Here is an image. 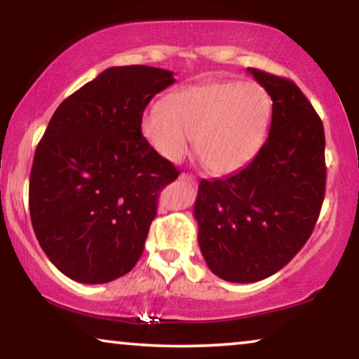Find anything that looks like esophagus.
<instances>
[{
  "mask_svg": "<svg viewBox=\"0 0 359 359\" xmlns=\"http://www.w3.org/2000/svg\"><path fill=\"white\" fill-rule=\"evenodd\" d=\"M180 178L183 180V181H188V183H191V184H194V183H196V178H194V176H191V175H188V173H183V175L180 176Z\"/></svg>",
  "mask_w": 359,
  "mask_h": 359,
  "instance_id": "obj_1",
  "label": "esophagus"
}]
</instances>
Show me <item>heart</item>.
I'll list each match as a JSON object with an SVG mask.
<instances>
[{
	"mask_svg": "<svg viewBox=\"0 0 359 359\" xmlns=\"http://www.w3.org/2000/svg\"><path fill=\"white\" fill-rule=\"evenodd\" d=\"M273 117V100L257 83L208 81L171 93L163 104L144 112L140 130L161 158L178 163L196 137L205 170L230 175L263 149Z\"/></svg>",
	"mask_w": 359,
	"mask_h": 359,
	"instance_id": "obj_1",
	"label": "heart"
}]
</instances>
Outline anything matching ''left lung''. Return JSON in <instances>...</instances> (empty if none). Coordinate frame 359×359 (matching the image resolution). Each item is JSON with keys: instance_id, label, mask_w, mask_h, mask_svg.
Masks as SVG:
<instances>
[{"instance_id": "left-lung-1", "label": "left lung", "mask_w": 359, "mask_h": 359, "mask_svg": "<svg viewBox=\"0 0 359 359\" xmlns=\"http://www.w3.org/2000/svg\"><path fill=\"white\" fill-rule=\"evenodd\" d=\"M273 100L269 135L237 173L203 180L194 203L198 242L210 271L257 283L294 258L311 237L325 194V134L296 83L248 68Z\"/></svg>"}]
</instances>
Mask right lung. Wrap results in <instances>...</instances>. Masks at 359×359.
<instances>
[{
    "mask_svg": "<svg viewBox=\"0 0 359 359\" xmlns=\"http://www.w3.org/2000/svg\"><path fill=\"white\" fill-rule=\"evenodd\" d=\"M173 83L163 68L111 67L53 112L34 155L29 209L43 253L73 281H114L139 262L158 191L180 175L140 122Z\"/></svg>",
    "mask_w": 359,
    "mask_h": 359,
    "instance_id": "obj_1",
    "label": "right lung"
}]
</instances>
